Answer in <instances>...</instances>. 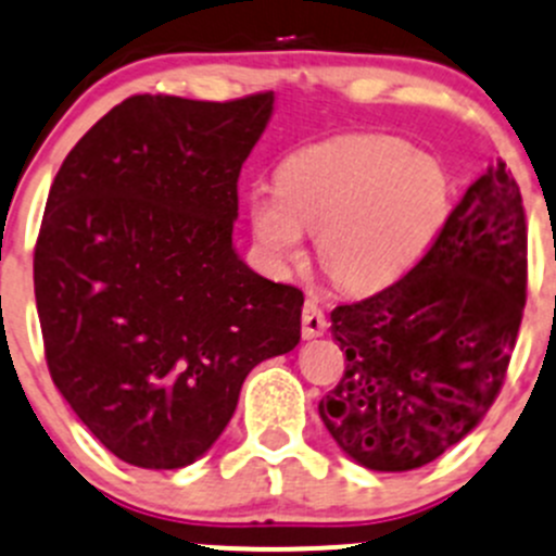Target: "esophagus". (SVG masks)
Returning <instances> with one entry per match:
<instances>
[{"mask_svg":"<svg viewBox=\"0 0 556 556\" xmlns=\"http://www.w3.org/2000/svg\"><path fill=\"white\" fill-rule=\"evenodd\" d=\"M326 328H328V320H326V312L320 309V304H317V301H306L304 312H301V333H304V339L323 337Z\"/></svg>","mask_w":556,"mask_h":556,"instance_id":"1","label":"esophagus"}]
</instances>
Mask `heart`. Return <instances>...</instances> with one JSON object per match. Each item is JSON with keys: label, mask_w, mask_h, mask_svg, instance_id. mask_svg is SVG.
Here are the masks:
<instances>
[{"label": "heart", "mask_w": 556, "mask_h": 556, "mask_svg": "<svg viewBox=\"0 0 556 556\" xmlns=\"http://www.w3.org/2000/svg\"><path fill=\"white\" fill-rule=\"evenodd\" d=\"M277 190L247 195V223L277 271L306 257L317 236L328 277L353 295L402 282L429 255L451 212L445 168L404 141L350 132L306 143L279 163Z\"/></svg>", "instance_id": "heart-1"}]
</instances>
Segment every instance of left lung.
Masks as SVG:
<instances>
[{
  "instance_id": "8db88e82",
  "label": "left lung",
  "mask_w": 556,
  "mask_h": 556,
  "mask_svg": "<svg viewBox=\"0 0 556 556\" xmlns=\"http://www.w3.org/2000/svg\"><path fill=\"white\" fill-rule=\"evenodd\" d=\"M525 301L527 217L497 160L415 271L331 312L348 366L317 409L339 448L377 472L415 470L454 448L503 388Z\"/></svg>"
}]
</instances>
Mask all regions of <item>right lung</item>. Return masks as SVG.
<instances>
[{"label":"right lung","mask_w":556,"mask_h":556,"mask_svg":"<svg viewBox=\"0 0 556 556\" xmlns=\"http://www.w3.org/2000/svg\"><path fill=\"white\" fill-rule=\"evenodd\" d=\"M274 91L135 94L64 157L35 247L48 371L122 462L179 470L223 434L244 377L301 339L304 293L233 250L239 174Z\"/></svg>","instance_id":"obj_1"}]
</instances>
